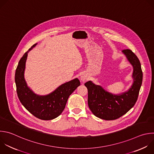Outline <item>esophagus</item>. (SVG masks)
Instances as JSON below:
<instances>
[{
  "label": "esophagus",
  "mask_w": 154,
  "mask_h": 154,
  "mask_svg": "<svg viewBox=\"0 0 154 154\" xmlns=\"http://www.w3.org/2000/svg\"><path fill=\"white\" fill-rule=\"evenodd\" d=\"M81 81L83 82V83H85L86 82L88 81V75L86 74H83L81 75Z\"/></svg>",
  "instance_id": "34e87169"
}]
</instances>
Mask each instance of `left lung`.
<instances>
[{"label": "left lung", "mask_w": 154, "mask_h": 154, "mask_svg": "<svg viewBox=\"0 0 154 154\" xmlns=\"http://www.w3.org/2000/svg\"><path fill=\"white\" fill-rule=\"evenodd\" d=\"M123 54L133 66V83L126 91L114 94L91 81L85 83L88 89V103L92 114L105 120H116L125 115L135 104L142 84L143 72L140 60L130 49H124Z\"/></svg>", "instance_id": "8db88e82"}]
</instances>
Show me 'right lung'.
<instances>
[{
	"mask_svg": "<svg viewBox=\"0 0 154 154\" xmlns=\"http://www.w3.org/2000/svg\"><path fill=\"white\" fill-rule=\"evenodd\" d=\"M33 45L20 59L15 73L17 94L22 105L34 116L43 120H53L64 110L69 95L80 85L77 78L66 82L45 95L35 94L27 85L24 77L28 53L36 46Z\"/></svg>",
	"mask_w": 154,
	"mask_h": 154,
	"instance_id": "1",
	"label": "right lung"
}]
</instances>
